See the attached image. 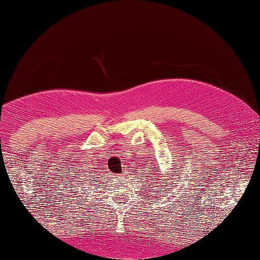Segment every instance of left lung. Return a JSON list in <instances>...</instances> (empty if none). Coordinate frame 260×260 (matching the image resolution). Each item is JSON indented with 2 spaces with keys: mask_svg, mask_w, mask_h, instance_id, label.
Wrapping results in <instances>:
<instances>
[{
  "mask_svg": "<svg viewBox=\"0 0 260 260\" xmlns=\"http://www.w3.org/2000/svg\"><path fill=\"white\" fill-rule=\"evenodd\" d=\"M156 172H159V171H157V170H156ZM156 176H157V174H156ZM155 179H156V178H155Z\"/></svg>",
  "mask_w": 260,
  "mask_h": 260,
  "instance_id": "left-lung-1",
  "label": "left lung"
}]
</instances>
